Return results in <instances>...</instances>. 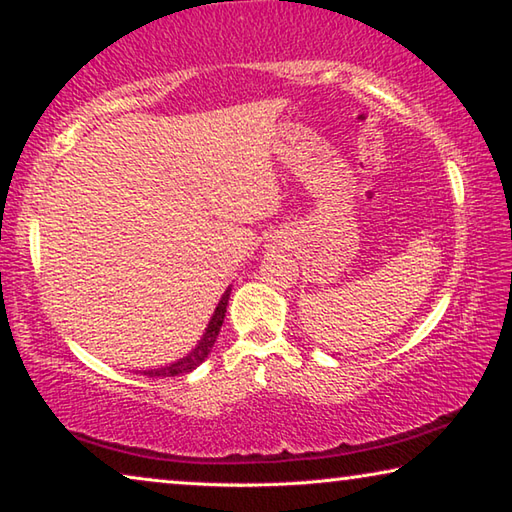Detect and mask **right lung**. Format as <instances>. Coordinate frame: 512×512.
<instances>
[{"instance_id":"obj_1","label":"right lung","mask_w":512,"mask_h":512,"mask_svg":"<svg viewBox=\"0 0 512 512\" xmlns=\"http://www.w3.org/2000/svg\"><path fill=\"white\" fill-rule=\"evenodd\" d=\"M230 287L225 289V293L219 300V305H216L214 314L210 318V325H207L203 339L198 341L196 348L187 354V357L178 359L169 363V366H162V368H153V370H144L146 377H176V375H187V372H192L196 366H201V363L207 359V354L212 352V345L216 341V336L221 332V325H223V318H225V307H228V300H230Z\"/></svg>"}]
</instances>
